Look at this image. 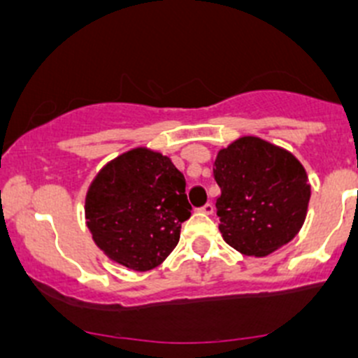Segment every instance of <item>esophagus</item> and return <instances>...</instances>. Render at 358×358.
Here are the masks:
<instances>
[{
	"label": "esophagus",
	"instance_id": "34e87169",
	"mask_svg": "<svg viewBox=\"0 0 358 358\" xmlns=\"http://www.w3.org/2000/svg\"><path fill=\"white\" fill-rule=\"evenodd\" d=\"M199 212L205 213V215H212V213H213V205H212V203H206V205H203L201 208H199Z\"/></svg>",
	"mask_w": 358,
	"mask_h": 358
}]
</instances>
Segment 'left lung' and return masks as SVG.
Masks as SVG:
<instances>
[{"label": "left lung", "instance_id": "obj_1", "mask_svg": "<svg viewBox=\"0 0 358 358\" xmlns=\"http://www.w3.org/2000/svg\"><path fill=\"white\" fill-rule=\"evenodd\" d=\"M213 178L220 187L219 231L242 255H270L302 228L310 185L303 166L288 150L243 136L219 150Z\"/></svg>", "mask_w": 358, "mask_h": 358}]
</instances>
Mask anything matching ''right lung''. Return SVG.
I'll list each match as a JSON object with an SVG mask.
<instances>
[{"label":"right lung","mask_w":358,"mask_h":358,"mask_svg":"<svg viewBox=\"0 0 358 358\" xmlns=\"http://www.w3.org/2000/svg\"><path fill=\"white\" fill-rule=\"evenodd\" d=\"M185 178L171 159L134 148L108 162L86 194V226L103 255L136 272L159 266L190 217Z\"/></svg>","instance_id":"add662e5"}]
</instances>
